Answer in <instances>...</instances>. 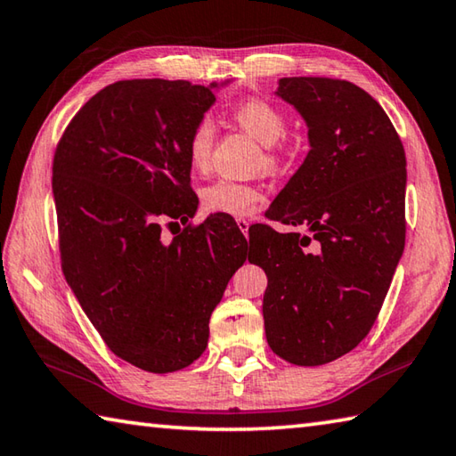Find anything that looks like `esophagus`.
<instances>
[{
  "label": "esophagus",
  "instance_id": "1",
  "mask_svg": "<svg viewBox=\"0 0 456 456\" xmlns=\"http://www.w3.org/2000/svg\"><path fill=\"white\" fill-rule=\"evenodd\" d=\"M236 224H238V228H240L242 232H244V236L248 234V228H250L252 220H248V218H236Z\"/></svg>",
  "mask_w": 456,
  "mask_h": 456
}]
</instances>
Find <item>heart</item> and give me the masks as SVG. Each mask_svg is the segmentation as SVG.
<instances>
[{"label":"heart","instance_id":"obj_1","mask_svg":"<svg viewBox=\"0 0 456 456\" xmlns=\"http://www.w3.org/2000/svg\"><path fill=\"white\" fill-rule=\"evenodd\" d=\"M234 122L260 142L262 154L258 166L278 172L289 164L292 156L290 143L286 142L289 118L284 110L265 98H246L238 102L230 111ZM216 142V127L210 118H200L191 126L186 140L188 162L196 172H208L212 162ZM265 202V190L256 182H236L220 178L202 190V208L210 214L246 218L258 210Z\"/></svg>","mask_w":456,"mask_h":456}]
</instances>
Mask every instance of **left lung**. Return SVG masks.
<instances>
[{
    "instance_id": "1",
    "label": "left lung",
    "mask_w": 456,
    "mask_h": 456,
    "mask_svg": "<svg viewBox=\"0 0 456 456\" xmlns=\"http://www.w3.org/2000/svg\"><path fill=\"white\" fill-rule=\"evenodd\" d=\"M308 126L305 164L266 216L250 262L265 268L266 340L298 366L353 350L382 308L404 250L406 158L380 103L337 77H282Z\"/></svg>"
}]
</instances>
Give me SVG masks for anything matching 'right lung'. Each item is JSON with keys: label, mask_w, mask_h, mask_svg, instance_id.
<instances>
[{"label": "right lung", "mask_w": 456, "mask_h": 456, "mask_svg": "<svg viewBox=\"0 0 456 456\" xmlns=\"http://www.w3.org/2000/svg\"><path fill=\"white\" fill-rule=\"evenodd\" d=\"M210 87L110 84L71 118L53 154L63 276L111 353L156 374L204 353L212 310L246 260L240 230L214 218L162 240L164 222H188L198 208L186 140L216 102Z\"/></svg>", "instance_id": "1"}]
</instances>
